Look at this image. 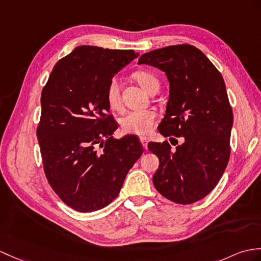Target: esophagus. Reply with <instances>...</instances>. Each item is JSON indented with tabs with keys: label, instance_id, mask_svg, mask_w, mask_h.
I'll use <instances>...</instances> for the list:
<instances>
[{
	"label": "esophagus",
	"instance_id": "obj_1",
	"mask_svg": "<svg viewBox=\"0 0 261 261\" xmlns=\"http://www.w3.org/2000/svg\"><path fill=\"white\" fill-rule=\"evenodd\" d=\"M140 141H141V144H142V147L147 150L148 149V142H149V140L145 137H141L140 138Z\"/></svg>",
	"mask_w": 261,
	"mask_h": 261
}]
</instances>
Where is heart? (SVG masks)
<instances>
[{
	"instance_id": "obj_1",
	"label": "heart",
	"mask_w": 261,
	"mask_h": 261,
	"mask_svg": "<svg viewBox=\"0 0 261 261\" xmlns=\"http://www.w3.org/2000/svg\"><path fill=\"white\" fill-rule=\"evenodd\" d=\"M133 79L139 83L143 90L150 93L155 88L159 89V81L151 72L145 70H138L133 73ZM106 98L109 107L113 110H120V86L117 79H112L107 87ZM156 112L153 110L131 111L121 119V128L126 135L147 136L152 131L156 122Z\"/></svg>"
}]
</instances>
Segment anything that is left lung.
I'll list each match as a JSON object with an SVG mask.
<instances>
[{"label":"left lung","instance_id":"8db88e82","mask_svg":"<svg viewBox=\"0 0 261 261\" xmlns=\"http://www.w3.org/2000/svg\"><path fill=\"white\" fill-rule=\"evenodd\" d=\"M139 64L166 72L170 95L158 129L165 137H184L174 150L168 141L149 142L148 149L160 161L153 185L175 203L199 201L215 189L230 156L233 116L225 81L210 60L190 44L147 52Z\"/></svg>","mask_w":261,"mask_h":261}]
</instances>
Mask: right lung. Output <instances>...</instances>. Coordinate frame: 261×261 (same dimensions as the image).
Instances as JSON below:
<instances>
[{"label": "right lung", "mask_w": 261, "mask_h": 261, "mask_svg": "<svg viewBox=\"0 0 261 261\" xmlns=\"http://www.w3.org/2000/svg\"><path fill=\"white\" fill-rule=\"evenodd\" d=\"M139 56L133 50L81 45L54 65L41 94L36 137L54 192L80 213L105 208L143 153L136 136L114 139L118 123L106 93L114 74Z\"/></svg>", "instance_id": "add662e5"}]
</instances>
